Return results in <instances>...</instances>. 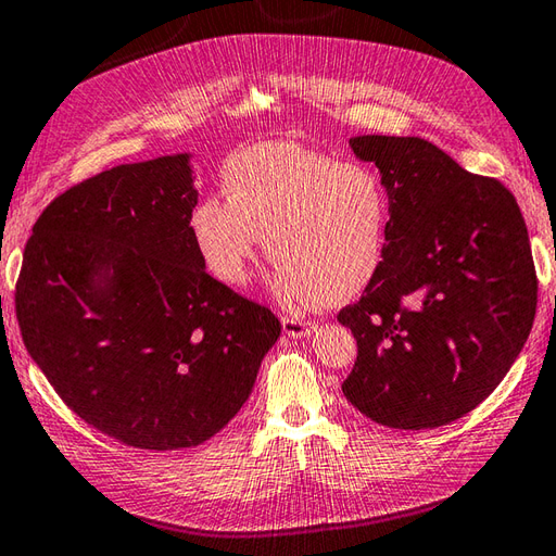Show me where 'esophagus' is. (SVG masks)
I'll use <instances>...</instances> for the list:
<instances>
[{
	"instance_id": "esophagus-1",
	"label": "esophagus",
	"mask_w": 556,
	"mask_h": 556,
	"mask_svg": "<svg viewBox=\"0 0 556 556\" xmlns=\"http://www.w3.org/2000/svg\"><path fill=\"white\" fill-rule=\"evenodd\" d=\"M281 327H283V333H287V337L303 339L315 329V321H305V319H295V317H281Z\"/></svg>"
}]
</instances>
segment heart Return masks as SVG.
Segmentation results:
<instances>
[{
  "label": "heart",
  "instance_id": "heart-1",
  "mask_svg": "<svg viewBox=\"0 0 556 556\" xmlns=\"http://www.w3.org/2000/svg\"><path fill=\"white\" fill-rule=\"evenodd\" d=\"M225 199L205 197L189 237L205 273L243 287L267 237L269 289L289 307L343 303L369 287L383 263L389 193L367 165L295 141L237 151L223 165Z\"/></svg>",
  "mask_w": 556,
  "mask_h": 556
}]
</instances>
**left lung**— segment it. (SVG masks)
<instances>
[{
    "mask_svg": "<svg viewBox=\"0 0 556 556\" xmlns=\"http://www.w3.org/2000/svg\"><path fill=\"white\" fill-rule=\"evenodd\" d=\"M389 193L383 263L345 305L343 395L391 429H435L497 389L531 333L538 277L514 193L419 137H353Z\"/></svg>",
    "mask_w": 556,
    "mask_h": 556,
    "instance_id": "left-lung-1",
    "label": "left lung"
}]
</instances>
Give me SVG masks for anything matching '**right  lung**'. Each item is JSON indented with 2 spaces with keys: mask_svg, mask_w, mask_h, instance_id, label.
Wrapping results in <instances>:
<instances>
[{
  "mask_svg": "<svg viewBox=\"0 0 556 556\" xmlns=\"http://www.w3.org/2000/svg\"><path fill=\"white\" fill-rule=\"evenodd\" d=\"M197 199L189 153L115 165L59 193L23 251L30 357L77 417L139 450L223 431L281 333L273 309L205 273Z\"/></svg>",
  "mask_w": 556,
  "mask_h": 556,
  "instance_id": "right-lung-1",
  "label": "right lung"
}]
</instances>
